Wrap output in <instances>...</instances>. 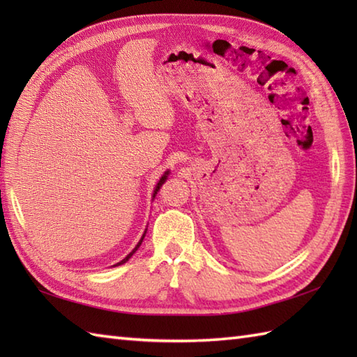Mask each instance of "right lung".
<instances>
[{
	"mask_svg": "<svg viewBox=\"0 0 357 357\" xmlns=\"http://www.w3.org/2000/svg\"><path fill=\"white\" fill-rule=\"evenodd\" d=\"M167 178H169V170H167L164 174H162V176L161 178H159V181H158V184H156V187H155V190H153V198H155V196H156V193H158V190H159V188H161V185L165 183V179ZM146 233H147V229H146V231H144L142 233V238L139 239V242H138V244H136V247L132 250V252L130 253H128L126 257H124V259L123 261H119L118 264H115V265H113V267H118V265H123V264H126L128 259H130V257L136 253V250H138L139 248V245L142 244V241H144V236H146Z\"/></svg>",
	"mask_w": 357,
	"mask_h": 357,
	"instance_id": "1",
	"label": "right lung"
}]
</instances>
